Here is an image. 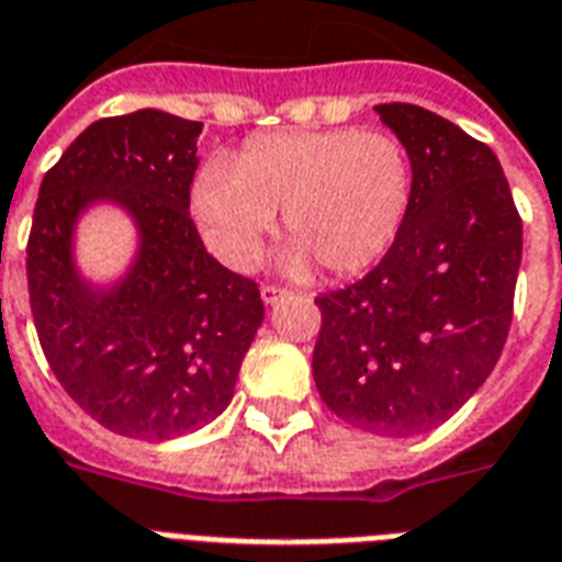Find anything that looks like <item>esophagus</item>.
I'll return each instance as SVG.
<instances>
[{"label":"esophagus","instance_id":"esophagus-1","mask_svg":"<svg viewBox=\"0 0 562 562\" xmlns=\"http://www.w3.org/2000/svg\"><path fill=\"white\" fill-rule=\"evenodd\" d=\"M284 295H286V290H281V286H272V284H263V286H260V299H263V304L281 302Z\"/></svg>","mask_w":562,"mask_h":562}]
</instances>
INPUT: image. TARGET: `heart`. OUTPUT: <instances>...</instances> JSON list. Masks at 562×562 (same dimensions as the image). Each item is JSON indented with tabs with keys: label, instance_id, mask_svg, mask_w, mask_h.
<instances>
[{
	"label": "heart",
	"instance_id": "b5f03b06",
	"mask_svg": "<svg viewBox=\"0 0 562 562\" xmlns=\"http://www.w3.org/2000/svg\"><path fill=\"white\" fill-rule=\"evenodd\" d=\"M413 169L395 137L360 128L278 132L251 140L234 164L211 160L193 211L225 263L249 269L281 211L290 272L313 260L330 276H360L393 249L411 211Z\"/></svg>",
	"mask_w": 562,
	"mask_h": 562
}]
</instances>
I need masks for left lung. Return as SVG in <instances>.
Returning <instances> with one entry per match:
<instances>
[{
  "label": "left lung",
  "mask_w": 562,
  "mask_h": 562,
  "mask_svg": "<svg viewBox=\"0 0 562 562\" xmlns=\"http://www.w3.org/2000/svg\"><path fill=\"white\" fill-rule=\"evenodd\" d=\"M413 169L398 240L367 278L316 299L322 402L378 437L437 428L502 358L521 220L495 151L419 104H375Z\"/></svg>",
  "instance_id": "8db88e82"
}]
</instances>
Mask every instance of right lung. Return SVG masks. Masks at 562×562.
Listing matches in <instances>:
<instances>
[{"label":"right lung","instance_id":"1","mask_svg":"<svg viewBox=\"0 0 562 562\" xmlns=\"http://www.w3.org/2000/svg\"><path fill=\"white\" fill-rule=\"evenodd\" d=\"M202 123L143 108L87 125L46 172L29 237V299L43 355L69 398L134 439L204 428L234 398L263 302L251 278L204 251L190 220ZM120 206L138 232L130 269L90 282L77 222Z\"/></svg>","mask_w":562,"mask_h":562}]
</instances>
